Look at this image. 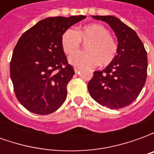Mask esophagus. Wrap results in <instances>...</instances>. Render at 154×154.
I'll list each match as a JSON object with an SVG mask.
<instances>
[{
	"instance_id": "obj_1",
	"label": "esophagus",
	"mask_w": 154,
	"mask_h": 154,
	"mask_svg": "<svg viewBox=\"0 0 154 154\" xmlns=\"http://www.w3.org/2000/svg\"><path fill=\"white\" fill-rule=\"evenodd\" d=\"M74 71H75V73H77V72L80 71V69H79V68H77V67H75V68H74Z\"/></svg>"
}]
</instances>
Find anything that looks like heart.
Returning a JSON list of instances; mask_svg holds the SVG:
<instances>
[{
  "instance_id": "obj_1",
  "label": "heart",
  "mask_w": 154,
  "mask_h": 154,
  "mask_svg": "<svg viewBox=\"0 0 154 154\" xmlns=\"http://www.w3.org/2000/svg\"><path fill=\"white\" fill-rule=\"evenodd\" d=\"M81 42L85 45V51L72 55L69 63L79 68L93 67L100 63L108 65L115 59L117 54V44L110 37L106 28L99 24H91L76 30L68 29L61 37L63 50L67 55L76 53Z\"/></svg>"
}]
</instances>
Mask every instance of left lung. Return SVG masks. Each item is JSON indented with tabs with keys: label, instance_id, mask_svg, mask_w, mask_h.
<instances>
[{
	"label": "left lung",
	"instance_id": "8db88e82",
	"mask_svg": "<svg viewBox=\"0 0 154 154\" xmlns=\"http://www.w3.org/2000/svg\"><path fill=\"white\" fill-rule=\"evenodd\" d=\"M113 29L118 41L116 57L105 69L95 71L87 85L91 97L103 106L120 109L132 103L145 84L148 58L135 31L113 15H91Z\"/></svg>",
	"mask_w": 154,
	"mask_h": 154
}]
</instances>
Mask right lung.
<instances>
[{"instance_id":"1","label":"right lung","mask_w":154,"mask_h":154,"mask_svg":"<svg viewBox=\"0 0 154 154\" xmlns=\"http://www.w3.org/2000/svg\"><path fill=\"white\" fill-rule=\"evenodd\" d=\"M87 16L48 17L25 31L15 45L10 72L15 96L30 112L48 115L67 98V85L75 74L67 63L61 37Z\"/></svg>"}]
</instances>
